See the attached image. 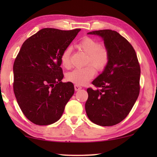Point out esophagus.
Here are the masks:
<instances>
[{
    "instance_id": "34e87169",
    "label": "esophagus",
    "mask_w": 157,
    "mask_h": 157,
    "mask_svg": "<svg viewBox=\"0 0 157 157\" xmlns=\"http://www.w3.org/2000/svg\"><path fill=\"white\" fill-rule=\"evenodd\" d=\"M74 89H75V91H79V90L81 89V86H78V85L75 84L74 85Z\"/></svg>"
}]
</instances>
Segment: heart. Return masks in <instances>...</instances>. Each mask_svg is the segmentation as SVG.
<instances>
[{
    "label": "heart",
    "instance_id": "1",
    "mask_svg": "<svg viewBox=\"0 0 157 157\" xmlns=\"http://www.w3.org/2000/svg\"><path fill=\"white\" fill-rule=\"evenodd\" d=\"M76 47L87 54L86 64L84 68H76L66 75L68 81L76 85H84L91 80L96 74V69L101 71L106 67L109 61V51L106 46L100 45V43L94 38L85 37L81 39ZM71 48L70 47L63 51L61 56L62 66L65 68L71 66Z\"/></svg>",
    "mask_w": 157,
    "mask_h": 157
}]
</instances>
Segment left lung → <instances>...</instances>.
<instances>
[{"label":"left lung","mask_w":157,"mask_h":157,"mask_svg":"<svg viewBox=\"0 0 157 157\" xmlns=\"http://www.w3.org/2000/svg\"><path fill=\"white\" fill-rule=\"evenodd\" d=\"M88 34L103 38L109 61L92 82L98 89H87L86 112L97 125H116L127 117L139 96L141 68L136 53L132 44L115 31L99 30Z\"/></svg>","instance_id":"obj_1"}]
</instances>
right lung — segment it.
<instances>
[{
    "label": "right lung",
    "instance_id": "right-lung-1",
    "mask_svg": "<svg viewBox=\"0 0 157 157\" xmlns=\"http://www.w3.org/2000/svg\"><path fill=\"white\" fill-rule=\"evenodd\" d=\"M81 31L43 29L23 43L13 63V91L20 108L37 125L57 121L74 94L63 83L61 56Z\"/></svg>",
    "mask_w": 157,
    "mask_h": 157
}]
</instances>
